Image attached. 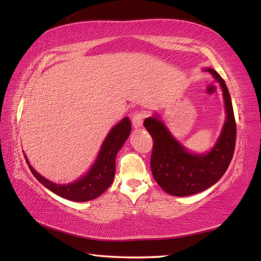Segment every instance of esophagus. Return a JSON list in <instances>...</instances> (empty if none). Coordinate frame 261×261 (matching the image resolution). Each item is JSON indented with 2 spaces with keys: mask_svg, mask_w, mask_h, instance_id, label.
Wrapping results in <instances>:
<instances>
[{
  "mask_svg": "<svg viewBox=\"0 0 261 261\" xmlns=\"http://www.w3.org/2000/svg\"><path fill=\"white\" fill-rule=\"evenodd\" d=\"M145 116H146V114L144 113H136L134 116H132V124H134V127L136 130L139 129V127H141V125H143V121Z\"/></svg>",
  "mask_w": 261,
  "mask_h": 261,
  "instance_id": "34e87169",
  "label": "esophagus"
}]
</instances>
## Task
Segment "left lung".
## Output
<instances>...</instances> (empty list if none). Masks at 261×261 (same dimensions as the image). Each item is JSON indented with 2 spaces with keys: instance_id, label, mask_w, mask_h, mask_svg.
Segmentation results:
<instances>
[{
  "instance_id": "8db88e82",
  "label": "left lung",
  "mask_w": 261,
  "mask_h": 261,
  "mask_svg": "<svg viewBox=\"0 0 261 261\" xmlns=\"http://www.w3.org/2000/svg\"><path fill=\"white\" fill-rule=\"evenodd\" d=\"M220 83L227 118L214 147L206 154H194L176 140L158 116L147 117L144 126L153 138L151 169L156 183L171 196L199 193L215 184L226 173L235 151L236 122L226 83L213 69H206Z\"/></svg>"
}]
</instances>
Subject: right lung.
Returning <instances> with one entry per match:
<instances>
[{
  "instance_id": "1",
  "label": "right lung",
  "mask_w": 261,
  "mask_h": 261,
  "mask_svg": "<svg viewBox=\"0 0 261 261\" xmlns=\"http://www.w3.org/2000/svg\"><path fill=\"white\" fill-rule=\"evenodd\" d=\"M130 132L131 122L129 117H124L109 131L102 146H101L98 158H96L93 166L91 167V169L88 170V173L73 183H53L34 170V168L30 165L26 155L25 160L28 162L31 173L34 175V177L45 185L47 189H49L51 192L72 201H88L98 198L113 183L115 176V160H116L117 152L122 148Z\"/></svg>"
}]
</instances>
